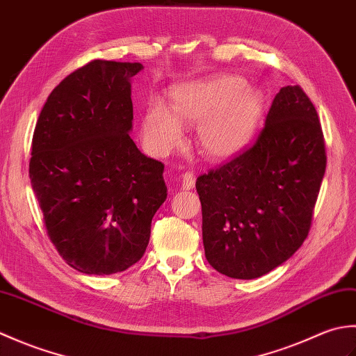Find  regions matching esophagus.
Here are the masks:
<instances>
[{
  "label": "esophagus",
  "mask_w": 356,
  "mask_h": 356,
  "mask_svg": "<svg viewBox=\"0 0 356 356\" xmlns=\"http://www.w3.org/2000/svg\"><path fill=\"white\" fill-rule=\"evenodd\" d=\"M195 185V177L193 172H185L182 174V188L184 190H193Z\"/></svg>",
  "instance_id": "1"
}]
</instances>
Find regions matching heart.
Instances as JSON below:
<instances>
[{
	"mask_svg": "<svg viewBox=\"0 0 356 356\" xmlns=\"http://www.w3.org/2000/svg\"><path fill=\"white\" fill-rule=\"evenodd\" d=\"M171 108L151 102L142 116L140 133L147 149L168 156L182 142V125L195 127V145L203 156L223 161L251 140L261 119L260 90L234 74L197 79L171 90Z\"/></svg>",
	"mask_w": 356,
	"mask_h": 356,
	"instance_id": "heart-1",
	"label": "heart"
}]
</instances>
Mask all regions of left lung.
<instances>
[{
  "instance_id": "obj_1",
  "label": "left lung",
  "mask_w": 356,
  "mask_h": 356,
  "mask_svg": "<svg viewBox=\"0 0 356 356\" xmlns=\"http://www.w3.org/2000/svg\"><path fill=\"white\" fill-rule=\"evenodd\" d=\"M324 171L314 104L298 86H286L254 145L195 182L211 266L252 280L289 260L311 229Z\"/></svg>"
}]
</instances>
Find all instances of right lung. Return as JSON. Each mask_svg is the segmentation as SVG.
Wrapping results in <instances>:
<instances>
[{
  "mask_svg": "<svg viewBox=\"0 0 356 356\" xmlns=\"http://www.w3.org/2000/svg\"><path fill=\"white\" fill-rule=\"evenodd\" d=\"M140 63L96 61L69 74L44 104L29 174L51 243L87 275L142 259L166 199L163 163L140 153L131 78Z\"/></svg>",
  "mask_w": 356,
  "mask_h": 356,
  "instance_id": "right-lung-1",
  "label": "right lung"
}]
</instances>
